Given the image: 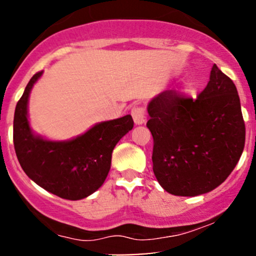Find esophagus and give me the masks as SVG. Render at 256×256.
<instances>
[{"label": "esophagus", "instance_id": "34e87169", "mask_svg": "<svg viewBox=\"0 0 256 256\" xmlns=\"http://www.w3.org/2000/svg\"><path fill=\"white\" fill-rule=\"evenodd\" d=\"M131 116L134 118V124L142 125L146 122V112L142 106H134L131 110Z\"/></svg>", "mask_w": 256, "mask_h": 256}]
</instances>
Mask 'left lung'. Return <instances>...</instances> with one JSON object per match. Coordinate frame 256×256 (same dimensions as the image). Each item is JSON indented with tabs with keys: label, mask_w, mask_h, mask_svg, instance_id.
<instances>
[{
	"label": "left lung",
	"mask_w": 256,
	"mask_h": 256,
	"mask_svg": "<svg viewBox=\"0 0 256 256\" xmlns=\"http://www.w3.org/2000/svg\"><path fill=\"white\" fill-rule=\"evenodd\" d=\"M152 171L177 196H198L219 186L238 162L246 125L236 85L213 64L207 86L192 98L166 90L148 106Z\"/></svg>",
	"instance_id": "1"
}]
</instances>
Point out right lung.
I'll use <instances>...</instances> for the list:
<instances>
[{
	"label": "right lung",
	"mask_w": 256,
	"mask_h": 256,
	"mask_svg": "<svg viewBox=\"0 0 256 256\" xmlns=\"http://www.w3.org/2000/svg\"><path fill=\"white\" fill-rule=\"evenodd\" d=\"M42 76L37 72L26 85L14 113L13 142L20 166L34 183L61 198L80 200L104 184L110 168L112 152L134 128L131 116L98 124L68 142H49L34 136L28 122V94Z\"/></svg>",
	"instance_id": "add662e5"
}]
</instances>
